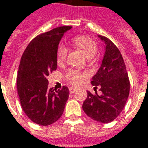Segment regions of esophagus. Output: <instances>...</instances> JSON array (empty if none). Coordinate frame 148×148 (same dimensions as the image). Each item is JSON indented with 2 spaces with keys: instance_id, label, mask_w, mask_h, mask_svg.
Listing matches in <instances>:
<instances>
[{
  "instance_id": "obj_1",
  "label": "esophagus",
  "mask_w": 148,
  "mask_h": 148,
  "mask_svg": "<svg viewBox=\"0 0 148 148\" xmlns=\"http://www.w3.org/2000/svg\"><path fill=\"white\" fill-rule=\"evenodd\" d=\"M76 90V88H75V87H70V88H69V92H70L71 94H73Z\"/></svg>"
}]
</instances>
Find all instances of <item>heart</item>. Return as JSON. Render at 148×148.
<instances>
[{
    "label": "heart",
    "mask_w": 148,
    "mask_h": 148,
    "mask_svg": "<svg viewBox=\"0 0 148 148\" xmlns=\"http://www.w3.org/2000/svg\"><path fill=\"white\" fill-rule=\"evenodd\" d=\"M73 43L77 48L85 54L87 58H92L95 57L98 52V45L95 40L85 36H78L74 37ZM67 49L63 45H59L57 49V62L62 63L67 58ZM65 77L70 83L73 85H79L87 77V74L85 72H80L76 70H69L65 75Z\"/></svg>",
    "instance_id": "heart-1"
}]
</instances>
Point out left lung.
Masks as SVG:
<instances>
[{
  "label": "left lung",
  "mask_w": 148,
  "mask_h": 148,
  "mask_svg": "<svg viewBox=\"0 0 148 148\" xmlns=\"http://www.w3.org/2000/svg\"><path fill=\"white\" fill-rule=\"evenodd\" d=\"M105 43V53L99 71L92 78L91 84L99 87L102 95L87 92L82 105L86 114L95 121L109 123L121 112L130 94V80L122 55L108 38L99 36Z\"/></svg>",
  "instance_id": "8db88e82"
}]
</instances>
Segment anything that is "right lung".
I'll return each instance as SVG.
<instances>
[{
    "label": "right lung",
    "mask_w": 148,
    "mask_h": 148,
    "mask_svg": "<svg viewBox=\"0 0 148 148\" xmlns=\"http://www.w3.org/2000/svg\"><path fill=\"white\" fill-rule=\"evenodd\" d=\"M72 27L63 26L38 35L28 44L21 58L17 90L23 112L32 121L49 125L62 116L69 90L48 88L47 76L57 69V49L63 34Z\"/></svg>",
    "instance_id": "add662e5"
}]
</instances>
